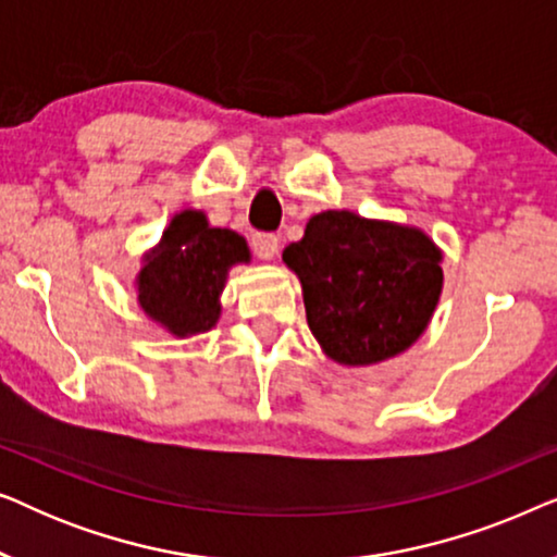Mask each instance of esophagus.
Returning <instances> with one entry per match:
<instances>
[{
  "instance_id": "obj_1",
  "label": "esophagus",
  "mask_w": 557,
  "mask_h": 557,
  "mask_svg": "<svg viewBox=\"0 0 557 557\" xmlns=\"http://www.w3.org/2000/svg\"><path fill=\"white\" fill-rule=\"evenodd\" d=\"M250 246H253V253L261 258V261H271V258L278 253V238L273 233H256Z\"/></svg>"
}]
</instances>
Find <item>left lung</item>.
Returning <instances> with one entry per match:
<instances>
[{"mask_svg": "<svg viewBox=\"0 0 557 557\" xmlns=\"http://www.w3.org/2000/svg\"><path fill=\"white\" fill-rule=\"evenodd\" d=\"M441 248L421 227L349 210L319 212L284 248L322 352L364 368L406 352L438 307Z\"/></svg>", "mask_w": 557, "mask_h": 557, "instance_id": "obj_1", "label": "left lung"}]
</instances>
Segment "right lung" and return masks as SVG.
Segmentation results:
<instances>
[{
	"label": "right lung",
	"instance_id": "1",
	"mask_svg": "<svg viewBox=\"0 0 557 557\" xmlns=\"http://www.w3.org/2000/svg\"><path fill=\"white\" fill-rule=\"evenodd\" d=\"M250 261L248 243L227 227H212L202 210H182L157 248L141 258L136 301L151 322L185 339L212 330L227 271Z\"/></svg>",
	"mask_w": 557,
	"mask_h": 557
}]
</instances>
